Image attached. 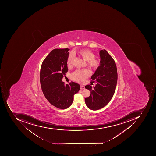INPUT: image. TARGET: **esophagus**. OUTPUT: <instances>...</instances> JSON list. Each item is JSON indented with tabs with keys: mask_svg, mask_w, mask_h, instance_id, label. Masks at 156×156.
<instances>
[{
	"mask_svg": "<svg viewBox=\"0 0 156 156\" xmlns=\"http://www.w3.org/2000/svg\"><path fill=\"white\" fill-rule=\"evenodd\" d=\"M80 89H85V87L83 85H80Z\"/></svg>",
	"mask_w": 156,
	"mask_h": 156,
	"instance_id": "obj_1",
	"label": "esophagus"
}]
</instances>
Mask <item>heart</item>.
Listing matches in <instances>:
<instances>
[{
	"label": "heart",
	"mask_w": 156,
	"mask_h": 156,
	"mask_svg": "<svg viewBox=\"0 0 156 156\" xmlns=\"http://www.w3.org/2000/svg\"><path fill=\"white\" fill-rule=\"evenodd\" d=\"M79 52L82 57L87 61L88 65L93 69L97 70L100 66L101 61L98 58H95V54L91 51L86 49H83L80 50ZM75 56L76 54L73 51L69 53L67 59L68 66H71L72 65ZM91 74V73L90 70H77L72 74V78L73 80L78 83H84Z\"/></svg>",
	"instance_id": "b5f03b06"
}]
</instances>
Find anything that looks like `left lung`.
<instances>
[{
	"label": "left lung",
	"mask_w": 156,
	"mask_h": 156,
	"mask_svg": "<svg viewBox=\"0 0 156 156\" xmlns=\"http://www.w3.org/2000/svg\"><path fill=\"white\" fill-rule=\"evenodd\" d=\"M101 65L91 76V82L97 83L92 88L90 85L85 88L91 92L85 98L86 105L91 110H98L105 107L111 100L117 83V69L115 61L106 50L99 52Z\"/></svg>",
	"instance_id": "8db88e82"
}]
</instances>
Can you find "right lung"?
<instances>
[{
	"mask_svg": "<svg viewBox=\"0 0 156 156\" xmlns=\"http://www.w3.org/2000/svg\"><path fill=\"white\" fill-rule=\"evenodd\" d=\"M69 49H55L47 55L41 65L40 81L43 94L50 104L61 109L71 106L80 85L72 82L65 84L62 78L67 72Z\"/></svg>",
	"mask_w": 156,
	"mask_h": 156,
	"instance_id": "right-lung-1",
	"label": "right lung"
}]
</instances>
